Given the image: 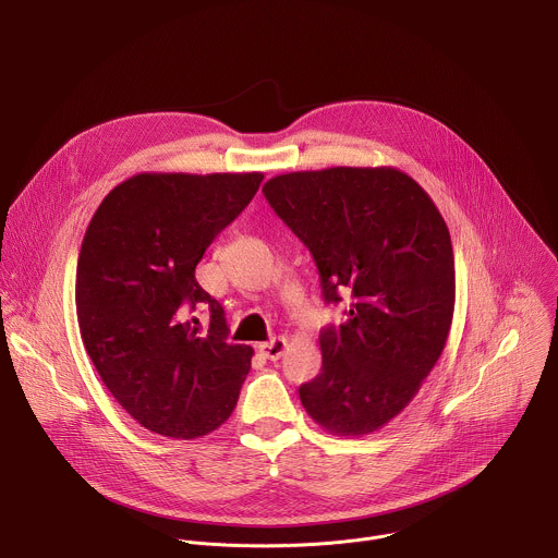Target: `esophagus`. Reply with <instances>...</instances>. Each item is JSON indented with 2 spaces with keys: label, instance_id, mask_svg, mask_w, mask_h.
<instances>
[{
  "label": "esophagus",
  "instance_id": "34e87169",
  "mask_svg": "<svg viewBox=\"0 0 558 558\" xmlns=\"http://www.w3.org/2000/svg\"><path fill=\"white\" fill-rule=\"evenodd\" d=\"M284 349H287V340L284 338H274V340H269V342L258 347L260 355H265L267 360H280Z\"/></svg>",
  "mask_w": 558,
  "mask_h": 558
}]
</instances>
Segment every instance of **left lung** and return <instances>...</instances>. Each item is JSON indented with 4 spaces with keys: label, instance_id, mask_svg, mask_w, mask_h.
<instances>
[{
    "label": "left lung",
    "instance_id": "8db88e82",
    "mask_svg": "<svg viewBox=\"0 0 558 558\" xmlns=\"http://www.w3.org/2000/svg\"><path fill=\"white\" fill-rule=\"evenodd\" d=\"M271 209L311 252L323 298L351 295L320 331L323 368L298 388L315 424L362 437L400 415L437 364L454 311V256L430 196L395 168L274 177Z\"/></svg>",
    "mask_w": 558,
    "mask_h": 558
}]
</instances>
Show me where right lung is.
<instances>
[{"instance_id":"obj_1","label":"right lung","mask_w":558,"mask_h":558,"mask_svg":"<svg viewBox=\"0 0 558 558\" xmlns=\"http://www.w3.org/2000/svg\"><path fill=\"white\" fill-rule=\"evenodd\" d=\"M263 183L247 174H136L95 211L76 263V320L114 400L147 430L196 439L229 420L254 349L196 282L214 238ZM205 307L207 326L191 313Z\"/></svg>"}]
</instances>
